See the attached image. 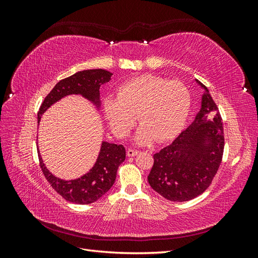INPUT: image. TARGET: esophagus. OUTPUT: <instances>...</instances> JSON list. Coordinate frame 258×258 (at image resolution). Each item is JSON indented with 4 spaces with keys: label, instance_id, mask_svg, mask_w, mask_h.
Returning <instances> with one entry per match:
<instances>
[{
    "label": "esophagus",
    "instance_id": "1",
    "mask_svg": "<svg viewBox=\"0 0 258 258\" xmlns=\"http://www.w3.org/2000/svg\"><path fill=\"white\" fill-rule=\"evenodd\" d=\"M140 152L137 151V150H132V148H129V150L127 151V155L128 157H134V156H137Z\"/></svg>",
    "mask_w": 258,
    "mask_h": 258
}]
</instances>
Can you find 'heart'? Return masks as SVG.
Instances as JSON below:
<instances>
[{
    "label": "heart",
    "instance_id": "obj_1",
    "mask_svg": "<svg viewBox=\"0 0 258 258\" xmlns=\"http://www.w3.org/2000/svg\"><path fill=\"white\" fill-rule=\"evenodd\" d=\"M190 107V93L179 82L142 75L123 83L117 97L103 102L106 119L116 136L126 137L137 120L142 122L136 142L147 145L172 139L181 130Z\"/></svg>",
    "mask_w": 258,
    "mask_h": 258
}]
</instances>
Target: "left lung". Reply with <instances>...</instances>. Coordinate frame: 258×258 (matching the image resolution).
Listing matches in <instances>:
<instances>
[{
	"mask_svg": "<svg viewBox=\"0 0 258 258\" xmlns=\"http://www.w3.org/2000/svg\"><path fill=\"white\" fill-rule=\"evenodd\" d=\"M195 120L170 145L154 155L147 176L152 188L174 202L198 197L210 186L224 152L222 117L206 86Z\"/></svg>",
	"mask_w": 258,
	"mask_h": 258,
	"instance_id": "1",
	"label": "left lung"
}]
</instances>
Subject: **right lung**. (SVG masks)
I'll list each match as a JSON object with an SVG mask.
<instances>
[{
  "label": "right lung",
  "instance_id": "add662e5",
  "mask_svg": "<svg viewBox=\"0 0 258 258\" xmlns=\"http://www.w3.org/2000/svg\"><path fill=\"white\" fill-rule=\"evenodd\" d=\"M112 75L111 72L102 69L84 70L60 81L42 103L37 113V123L40 124L42 115L51 105L71 95L87 99L99 111L101 107L100 87L110 82ZM37 152L43 173L52 188L66 200L77 205L92 204L110 190L115 182L117 169L126 159V150L122 145L103 141L95 165L87 173L74 179H62L54 176L46 168L40 151Z\"/></svg>",
  "mask_w": 258,
  "mask_h": 258
}]
</instances>
